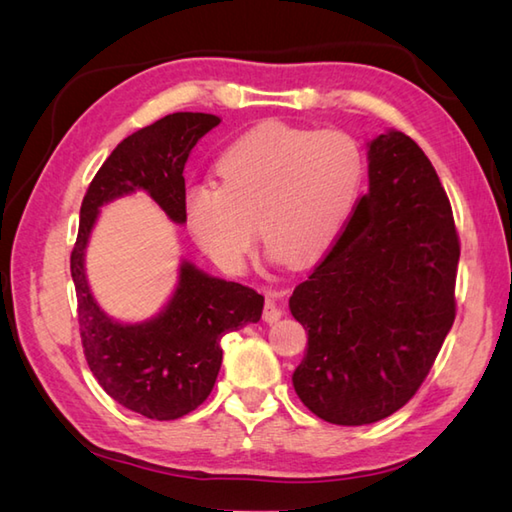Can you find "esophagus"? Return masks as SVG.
<instances>
[{"label": "esophagus", "instance_id": "esophagus-1", "mask_svg": "<svg viewBox=\"0 0 512 512\" xmlns=\"http://www.w3.org/2000/svg\"><path fill=\"white\" fill-rule=\"evenodd\" d=\"M262 319L268 323V325H273V323H277L279 319H281V308L277 306V303L273 301V299H268L266 301V306H264V314H262Z\"/></svg>", "mask_w": 512, "mask_h": 512}]
</instances>
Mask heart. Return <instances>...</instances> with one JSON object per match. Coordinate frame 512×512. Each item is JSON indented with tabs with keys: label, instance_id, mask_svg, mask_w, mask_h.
<instances>
[{
	"label": "heart",
	"instance_id": "b5f03b06",
	"mask_svg": "<svg viewBox=\"0 0 512 512\" xmlns=\"http://www.w3.org/2000/svg\"><path fill=\"white\" fill-rule=\"evenodd\" d=\"M220 187L187 195V226L213 262L235 270L255 246V226L275 262L303 268L328 253L356 206L365 158L339 129L270 121L237 138L215 165Z\"/></svg>",
	"mask_w": 512,
	"mask_h": 512
}]
</instances>
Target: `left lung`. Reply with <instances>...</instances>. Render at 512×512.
I'll list each match as a JSON object with an SVG mask.
<instances>
[{"label": "left lung", "mask_w": 512, "mask_h": 512, "mask_svg": "<svg viewBox=\"0 0 512 512\" xmlns=\"http://www.w3.org/2000/svg\"><path fill=\"white\" fill-rule=\"evenodd\" d=\"M369 191L290 297L308 332L292 374L325 422L358 427L405 407L455 321L460 237L424 151L402 132L369 143Z\"/></svg>", "instance_id": "1"}]
</instances>
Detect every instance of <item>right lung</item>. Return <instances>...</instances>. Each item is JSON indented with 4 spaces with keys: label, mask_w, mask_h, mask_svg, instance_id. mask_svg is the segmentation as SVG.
Instances as JSON below:
<instances>
[{
    "label": "right lung",
    "mask_w": 512,
    "mask_h": 512,
    "mask_svg": "<svg viewBox=\"0 0 512 512\" xmlns=\"http://www.w3.org/2000/svg\"><path fill=\"white\" fill-rule=\"evenodd\" d=\"M220 121L213 114L176 112L138 129L96 171L81 204L70 270L85 361L118 405L151 420L182 418L209 398L222 365V336L257 323L264 297L184 262L178 288L156 319L116 323L88 288L85 246L101 206L136 189L147 191L173 222H187L184 162Z\"/></svg>",
    "instance_id": "add662e5"
}]
</instances>
